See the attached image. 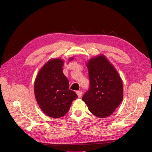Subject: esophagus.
Here are the masks:
<instances>
[{"label": "esophagus", "instance_id": "34e87169", "mask_svg": "<svg viewBox=\"0 0 152 152\" xmlns=\"http://www.w3.org/2000/svg\"><path fill=\"white\" fill-rule=\"evenodd\" d=\"M77 94L78 95V96H79V98H81L82 96V92L80 91H77Z\"/></svg>", "mask_w": 152, "mask_h": 152}]
</instances>
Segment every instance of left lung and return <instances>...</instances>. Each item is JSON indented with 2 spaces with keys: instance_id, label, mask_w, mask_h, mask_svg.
I'll return each mask as SVG.
<instances>
[{
  "instance_id": "left-lung-1",
  "label": "left lung",
  "mask_w": 152,
  "mask_h": 152,
  "mask_svg": "<svg viewBox=\"0 0 152 152\" xmlns=\"http://www.w3.org/2000/svg\"><path fill=\"white\" fill-rule=\"evenodd\" d=\"M89 88L82 99L89 111L99 118L112 114L123 99V84L115 68L103 55L91 59L87 64Z\"/></svg>"
}]
</instances>
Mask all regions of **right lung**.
<instances>
[{
    "label": "right lung",
    "instance_id": "1",
    "mask_svg": "<svg viewBox=\"0 0 152 152\" xmlns=\"http://www.w3.org/2000/svg\"><path fill=\"white\" fill-rule=\"evenodd\" d=\"M63 64L61 59H50L39 71L34 85L40 108L55 118L65 115L73 101L78 98L74 91L69 89L68 80L63 73Z\"/></svg>",
    "mask_w": 152,
    "mask_h": 152
}]
</instances>
